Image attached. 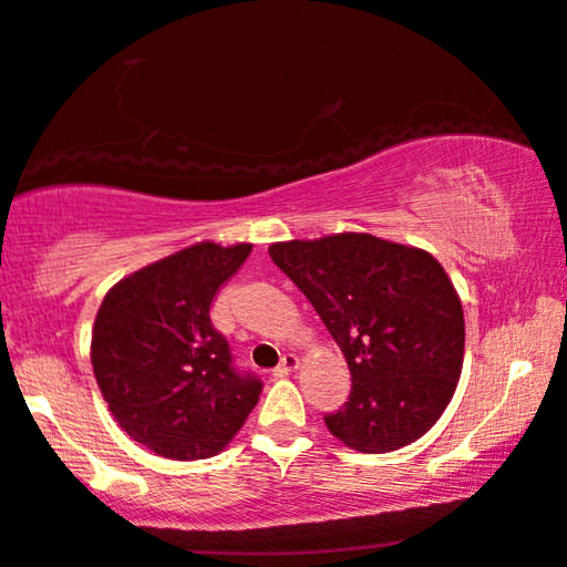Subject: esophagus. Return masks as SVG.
Segmentation results:
<instances>
[{
	"mask_svg": "<svg viewBox=\"0 0 567 567\" xmlns=\"http://www.w3.org/2000/svg\"><path fill=\"white\" fill-rule=\"evenodd\" d=\"M298 365H300V361H298V355L287 353V355L282 358V363L275 368V375H277V379H282V375H290L292 371H298Z\"/></svg>",
	"mask_w": 567,
	"mask_h": 567,
	"instance_id": "esophagus-1",
	"label": "esophagus"
}]
</instances>
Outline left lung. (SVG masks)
I'll return each mask as SVG.
<instances>
[{"label": "left lung", "instance_id": "1", "mask_svg": "<svg viewBox=\"0 0 567 567\" xmlns=\"http://www.w3.org/2000/svg\"><path fill=\"white\" fill-rule=\"evenodd\" d=\"M272 262L300 287L350 368V396L326 416L363 454L396 452L436 424L464 361V310L424 249L373 235L277 241Z\"/></svg>", "mask_w": 567, "mask_h": 567}]
</instances>
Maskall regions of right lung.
<instances>
[{"label":"right lung","instance_id":"obj_1","mask_svg":"<svg viewBox=\"0 0 567 567\" xmlns=\"http://www.w3.org/2000/svg\"><path fill=\"white\" fill-rule=\"evenodd\" d=\"M251 245L199 241L113 285L95 316L90 361L133 442L178 462L221 452L257 406L262 381L231 365L209 308Z\"/></svg>","mask_w":567,"mask_h":567}]
</instances>
